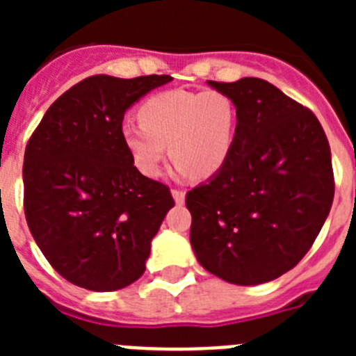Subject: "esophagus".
<instances>
[{"instance_id": "esophagus-1", "label": "esophagus", "mask_w": 356, "mask_h": 356, "mask_svg": "<svg viewBox=\"0 0 356 356\" xmlns=\"http://www.w3.org/2000/svg\"><path fill=\"white\" fill-rule=\"evenodd\" d=\"M172 197H175V201L178 203V205H181L185 201V193L181 191V188H172Z\"/></svg>"}]
</instances>
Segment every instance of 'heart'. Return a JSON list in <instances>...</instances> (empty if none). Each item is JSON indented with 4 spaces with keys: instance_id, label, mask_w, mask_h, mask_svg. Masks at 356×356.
<instances>
[{
    "instance_id": "b5f03b06",
    "label": "heart",
    "mask_w": 356,
    "mask_h": 356,
    "mask_svg": "<svg viewBox=\"0 0 356 356\" xmlns=\"http://www.w3.org/2000/svg\"><path fill=\"white\" fill-rule=\"evenodd\" d=\"M139 119L122 122L121 135L137 169L151 178L160 175L169 149L178 171L209 178L234 143L235 106L219 90L160 92L140 105Z\"/></svg>"
}]
</instances>
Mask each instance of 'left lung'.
<instances>
[{
    "label": "left lung",
    "mask_w": 356,
    "mask_h": 356,
    "mask_svg": "<svg viewBox=\"0 0 356 356\" xmlns=\"http://www.w3.org/2000/svg\"><path fill=\"white\" fill-rule=\"evenodd\" d=\"M237 112L222 168L188 191L191 244L207 271L259 285L298 266L332 209V151L321 122L260 78L209 80Z\"/></svg>",
    "instance_id": "8db88e82"
}]
</instances>
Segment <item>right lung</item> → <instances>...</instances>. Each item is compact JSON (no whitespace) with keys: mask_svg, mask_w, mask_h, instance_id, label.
<instances>
[{"mask_svg":"<svg viewBox=\"0 0 356 356\" xmlns=\"http://www.w3.org/2000/svg\"><path fill=\"white\" fill-rule=\"evenodd\" d=\"M168 74H94L44 114L24 151V216L51 267L96 292L146 271L151 238L175 207L165 184L140 175L122 140L124 112Z\"/></svg>","mask_w":356,"mask_h":356,"instance_id":"1","label":"right lung"}]
</instances>
